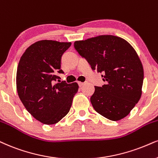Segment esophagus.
Segmentation results:
<instances>
[{
  "mask_svg": "<svg viewBox=\"0 0 158 158\" xmlns=\"http://www.w3.org/2000/svg\"><path fill=\"white\" fill-rule=\"evenodd\" d=\"M85 84V83H82V82H78V85L80 87H82L83 85Z\"/></svg>",
  "mask_w": 158,
  "mask_h": 158,
  "instance_id": "obj_1",
  "label": "esophagus"
}]
</instances>
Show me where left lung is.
<instances>
[{"label": "left lung", "instance_id": "1", "mask_svg": "<svg viewBox=\"0 0 158 158\" xmlns=\"http://www.w3.org/2000/svg\"><path fill=\"white\" fill-rule=\"evenodd\" d=\"M75 50L91 69L102 73V86H94L91 97L94 110L108 119L127 116L142 94L143 68L135 49L124 39L112 35L76 41Z\"/></svg>", "mask_w": 158, "mask_h": 158}]
</instances>
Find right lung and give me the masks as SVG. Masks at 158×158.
<instances>
[{"label": "right lung", "mask_w": 158, "mask_h": 158, "mask_svg": "<svg viewBox=\"0 0 158 158\" xmlns=\"http://www.w3.org/2000/svg\"><path fill=\"white\" fill-rule=\"evenodd\" d=\"M71 42L41 40L29 46L19 59L16 84L18 96L26 110L36 120L54 124L69 113L77 83L64 81L54 84L60 77L61 56ZM59 81V80H58Z\"/></svg>", "instance_id": "right-lung-1"}]
</instances>
